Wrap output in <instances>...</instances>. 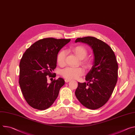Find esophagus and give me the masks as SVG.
<instances>
[{"label":"esophagus","instance_id":"1","mask_svg":"<svg viewBox=\"0 0 135 135\" xmlns=\"http://www.w3.org/2000/svg\"><path fill=\"white\" fill-rule=\"evenodd\" d=\"M65 82H66V83H68V82H69V81H70V80H68V79H65Z\"/></svg>","mask_w":135,"mask_h":135}]
</instances>
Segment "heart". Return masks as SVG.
<instances>
[{"mask_svg":"<svg viewBox=\"0 0 135 135\" xmlns=\"http://www.w3.org/2000/svg\"><path fill=\"white\" fill-rule=\"evenodd\" d=\"M71 50L77 56L82 59V62L86 68H89L91 66L92 63L91 60L84 58L88 53L87 50L84 47L80 45L75 46L71 48ZM66 55V51L63 50H61L57 54L56 60L59 65L63 66L65 65ZM84 69L82 67H68L62 69L61 71V74L66 79H78L84 74Z\"/></svg>","mask_w":135,"mask_h":135,"instance_id":"1","label":"heart"}]
</instances>
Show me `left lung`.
Instances as JSON below:
<instances>
[{
  "instance_id": "8db88e82",
  "label": "left lung",
  "mask_w": 135,
  "mask_h": 135,
  "mask_svg": "<svg viewBox=\"0 0 135 135\" xmlns=\"http://www.w3.org/2000/svg\"><path fill=\"white\" fill-rule=\"evenodd\" d=\"M77 42L90 46L94 54V62L85 77L88 83L78 82L75 95L85 107L98 109L108 102L117 84L118 65L116 56L108 44L97 38H78L75 41Z\"/></svg>"
}]
</instances>
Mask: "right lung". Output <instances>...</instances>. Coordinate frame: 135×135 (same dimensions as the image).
<instances>
[{"label":"right lung","mask_w":135,"mask_h":135,"mask_svg":"<svg viewBox=\"0 0 135 135\" xmlns=\"http://www.w3.org/2000/svg\"><path fill=\"white\" fill-rule=\"evenodd\" d=\"M70 39L46 38L37 41L24 53L20 62L19 84L27 103L32 108H49L65 84L62 78L47 83V77L54 74L56 57L59 51ZM56 75V74H55Z\"/></svg>","instance_id":"obj_1"}]
</instances>
